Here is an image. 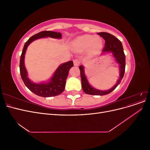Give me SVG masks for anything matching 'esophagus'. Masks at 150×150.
<instances>
[{
    "mask_svg": "<svg viewBox=\"0 0 150 150\" xmlns=\"http://www.w3.org/2000/svg\"><path fill=\"white\" fill-rule=\"evenodd\" d=\"M73 62H74V65L75 66H78L80 64L81 61L79 59H74L73 61Z\"/></svg>",
    "mask_w": 150,
    "mask_h": 150,
    "instance_id": "34e87169",
    "label": "esophagus"
}]
</instances>
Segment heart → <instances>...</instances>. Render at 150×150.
Listing matches in <instances>:
<instances>
[{"mask_svg": "<svg viewBox=\"0 0 150 150\" xmlns=\"http://www.w3.org/2000/svg\"><path fill=\"white\" fill-rule=\"evenodd\" d=\"M103 46L102 40L100 38L93 35H85L76 39L72 46L77 51H83L86 49L91 52H95L100 50Z\"/></svg>", "mask_w": 150, "mask_h": 150, "instance_id": "1", "label": "heart"}]
</instances>
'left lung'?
<instances>
[{
  "label": "left lung",
  "instance_id": "obj_1",
  "mask_svg": "<svg viewBox=\"0 0 150 150\" xmlns=\"http://www.w3.org/2000/svg\"><path fill=\"white\" fill-rule=\"evenodd\" d=\"M98 34L100 35L101 37H102L104 39V40H105V44H104V47L103 49L102 52H111L112 54V56L115 58L116 61L118 63V64L120 66V73L119 79H117L116 84L110 89H108L106 91L98 90L93 88L92 86L89 84L87 78H86L84 74V67L83 66H80L79 69L81 78V83H82V88L83 91L86 94H88L103 96V95H106L111 93L121 83V81L125 74L126 61L123 47H122L121 42L118 39H117L115 36L108 33H98Z\"/></svg>",
  "mask_w": 150,
  "mask_h": 150
}]
</instances>
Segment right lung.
I'll list each match as a JSON object with an SVG mask.
<instances>
[{
  "label": "right lung",
  "mask_w": 150,
  "mask_h": 150,
  "mask_svg": "<svg viewBox=\"0 0 150 150\" xmlns=\"http://www.w3.org/2000/svg\"><path fill=\"white\" fill-rule=\"evenodd\" d=\"M47 37L55 39H61L62 38V35L60 33L47 30L40 32L38 34H36L32 36L24 44L19 64L21 78L26 87L35 94L44 98L56 96L64 91L68 72H69L71 67L74 65L73 62L72 61L61 64L57 68L52 77L47 83H41L38 84L32 82L28 77V72L26 71L24 64V56L26 49L29 45L35 39Z\"/></svg>",
  "instance_id": "obj_1"
}]
</instances>
